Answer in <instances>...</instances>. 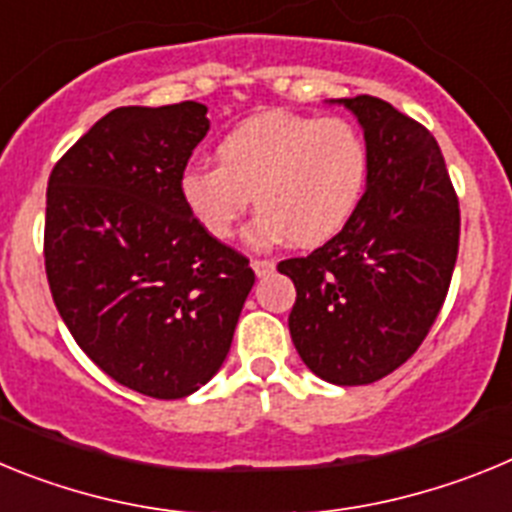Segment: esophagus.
Instances as JSON below:
<instances>
[{
	"instance_id": "obj_1",
	"label": "esophagus",
	"mask_w": 512,
	"mask_h": 512,
	"mask_svg": "<svg viewBox=\"0 0 512 512\" xmlns=\"http://www.w3.org/2000/svg\"><path fill=\"white\" fill-rule=\"evenodd\" d=\"M251 266L253 271H256V277H269L271 271H274V261H266V259H253Z\"/></svg>"
}]
</instances>
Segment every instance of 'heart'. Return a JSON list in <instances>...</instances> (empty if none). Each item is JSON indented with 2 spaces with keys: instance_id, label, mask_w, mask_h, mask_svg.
I'll return each mask as SVG.
<instances>
[{
  "instance_id": "obj_1",
  "label": "heart",
  "mask_w": 512,
  "mask_h": 512,
  "mask_svg": "<svg viewBox=\"0 0 512 512\" xmlns=\"http://www.w3.org/2000/svg\"><path fill=\"white\" fill-rule=\"evenodd\" d=\"M217 161L182 171V202L205 233L228 241L256 197L253 246L289 238L312 248L336 238L359 212L372 171L369 143L354 122L289 112L238 122L217 143Z\"/></svg>"
}]
</instances>
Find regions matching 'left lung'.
<instances>
[{"label": "left lung", "mask_w": 512, "mask_h": 512, "mask_svg": "<svg viewBox=\"0 0 512 512\" xmlns=\"http://www.w3.org/2000/svg\"><path fill=\"white\" fill-rule=\"evenodd\" d=\"M372 153L364 202L328 243L279 261L297 289L289 333L312 374L354 387L418 351L441 312L456 253L459 197L436 138L384 99H338Z\"/></svg>", "instance_id": "8db88e82"}]
</instances>
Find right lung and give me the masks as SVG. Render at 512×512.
Listing matches in <instances>:
<instances>
[{"instance_id": "1", "label": "right lung", "mask_w": 512, "mask_h": 512, "mask_svg": "<svg viewBox=\"0 0 512 512\" xmlns=\"http://www.w3.org/2000/svg\"><path fill=\"white\" fill-rule=\"evenodd\" d=\"M207 107H117L53 166L45 274L63 323L107 377L179 400L210 382L256 274L189 215L179 176Z\"/></svg>"}]
</instances>
